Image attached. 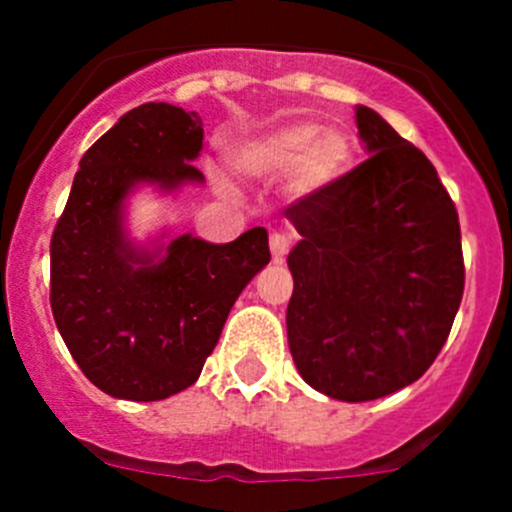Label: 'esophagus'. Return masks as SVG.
<instances>
[{
	"label": "esophagus",
	"mask_w": 512,
	"mask_h": 512,
	"mask_svg": "<svg viewBox=\"0 0 512 512\" xmlns=\"http://www.w3.org/2000/svg\"><path fill=\"white\" fill-rule=\"evenodd\" d=\"M269 246H271V256H274V261L279 264V261L287 256L289 246H292V235H289V233H271Z\"/></svg>",
	"instance_id": "esophagus-1"
}]
</instances>
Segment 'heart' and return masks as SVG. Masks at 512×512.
Listing matches in <instances>:
<instances>
[{
    "label": "heart",
    "instance_id": "obj_1",
    "mask_svg": "<svg viewBox=\"0 0 512 512\" xmlns=\"http://www.w3.org/2000/svg\"><path fill=\"white\" fill-rule=\"evenodd\" d=\"M348 161V143L318 125H289L256 138L233 153V166L248 176L284 174L300 169L305 184H323L341 174Z\"/></svg>",
    "mask_w": 512,
    "mask_h": 512
}]
</instances>
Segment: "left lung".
<instances>
[{
	"label": "left lung",
	"mask_w": 512,
	"mask_h": 512,
	"mask_svg": "<svg viewBox=\"0 0 512 512\" xmlns=\"http://www.w3.org/2000/svg\"><path fill=\"white\" fill-rule=\"evenodd\" d=\"M356 128L372 156L284 210L289 351L310 387L336 400L392 395L428 372L464 295L456 205L423 151L369 107Z\"/></svg>",
	"instance_id": "1"
}]
</instances>
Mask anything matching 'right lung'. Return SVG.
<instances>
[{"label": "right lung", "instance_id": "add662e5", "mask_svg": "<svg viewBox=\"0 0 512 512\" xmlns=\"http://www.w3.org/2000/svg\"><path fill=\"white\" fill-rule=\"evenodd\" d=\"M197 112L166 102L125 112L79 161L51 238V310L63 343L102 392L151 402L197 382L228 312L266 264L269 233L225 246L182 235L164 259L122 235V197L138 182H202Z\"/></svg>", "mask_w": 512, "mask_h": 512}]
</instances>
